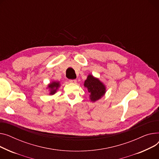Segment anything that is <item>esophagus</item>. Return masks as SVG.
Wrapping results in <instances>:
<instances>
[{"label": "esophagus", "mask_w": 159, "mask_h": 159, "mask_svg": "<svg viewBox=\"0 0 159 159\" xmlns=\"http://www.w3.org/2000/svg\"><path fill=\"white\" fill-rule=\"evenodd\" d=\"M69 82L71 83H76V80H70Z\"/></svg>", "instance_id": "obj_1"}]
</instances>
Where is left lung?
I'll use <instances>...</instances> for the list:
<instances>
[{
	"instance_id": "obj_1",
	"label": "left lung",
	"mask_w": 159,
	"mask_h": 159,
	"mask_svg": "<svg viewBox=\"0 0 159 159\" xmlns=\"http://www.w3.org/2000/svg\"><path fill=\"white\" fill-rule=\"evenodd\" d=\"M84 87L89 92V98L91 101L96 102L103 97L107 92L106 86L99 78L92 74H89L87 80L84 82Z\"/></svg>"
}]
</instances>
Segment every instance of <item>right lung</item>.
Wrapping results in <instances>:
<instances>
[{
	"mask_svg": "<svg viewBox=\"0 0 159 159\" xmlns=\"http://www.w3.org/2000/svg\"><path fill=\"white\" fill-rule=\"evenodd\" d=\"M60 85V82L57 81H52L50 83H49L47 89H49V95H54L55 93H57Z\"/></svg>",
	"mask_w": 159,
	"mask_h": 159,
	"instance_id": "1",
	"label": "right lung"
}]
</instances>
